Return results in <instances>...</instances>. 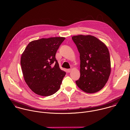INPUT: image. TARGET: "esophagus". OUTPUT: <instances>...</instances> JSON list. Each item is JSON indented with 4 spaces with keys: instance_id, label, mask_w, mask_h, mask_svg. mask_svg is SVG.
<instances>
[{
    "instance_id": "esophagus-1",
    "label": "esophagus",
    "mask_w": 130,
    "mask_h": 130,
    "mask_svg": "<svg viewBox=\"0 0 130 130\" xmlns=\"http://www.w3.org/2000/svg\"><path fill=\"white\" fill-rule=\"evenodd\" d=\"M71 71H72V69H68V72H69V73L71 72Z\"/></svg>"
}]
</instances>
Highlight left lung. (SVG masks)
Listing matches in <instances>:
<instances>
[{"label":"left lung","instance_id":"1","mask_svg":"<svg viewBox=\"0 0 130 130\" xmlns=\"http://www.w3.org/2000/svg\"><path fill=\"white\" fill-rule=\"evenodd\" d=\"M72 39L80 53V76L76 81V85L86 93L100 91L108 82L111 73L108 47L91 35L74 36Z\"/></svg>","mask_w":130,"mask_h":130}]
</instances>
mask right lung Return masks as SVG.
<instances>
[{"mask_svg": "<svg viewBox=\"0 0 130 130\" xmlns=\"http://www.w3.org/2000/svg\"><path fill=\"white\" fill-rule=\"evenodd\" d=\"M65 39L57 37L30 42L20 60L24 80L35 94L48 96L60 87L66 73L61 70L55 58L56 52Z\"/></svg>", "mask_w": 130, "mask_h": 130, "instance_id": "1", "label": "right lung"}]
</instances>
